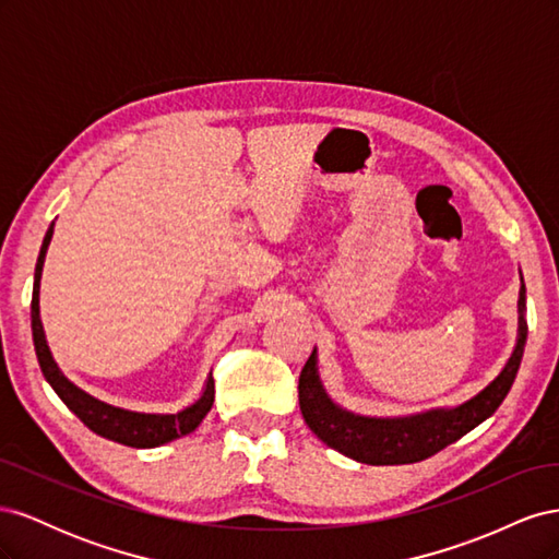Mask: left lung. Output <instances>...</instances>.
<instances>
[{
    "instance_id": "left-lung-1",
    "label": "left lung",
    "mask_w": 559,
    "mask_h": 559,
    "mask_svg": "<svg viewBox=\"0 0 559 559\" xmlns=\"http://www.w3.org/2000/svg\"><path fill=\"white\" fill-rule=\"evenodd\" d=\"M527 302L524 282L518 300V343L501 373L473 399L454 408H433L405 417H364L333 403L317 373V349H312L298 378V403L306 425L329 448L349 460L373 466L415 464L460 441L471 429L485 421L511 392L527 343Z\"/></svg>"
}]
</instances>
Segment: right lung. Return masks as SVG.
Masks as SVG:
<instances>
[{"mask_svg":"<svg viewBox=\"0 0 559 559\" xmlns=\"http://www.w3.org/2000/svg\"><path fill=\"white\" fill-rule=\"evenodd\" d=\"M53 226L56 224H50L46 230V238H44L37 267H35V289H32V337H35L37 359H39L46 382L56 389V394L62 399V403L83 421V425H86L91 431H95L97 436L109 438V441H114V443H121L128 448H158L163 443L175 441V438H179V436L195 431L214 403L212 373L195 403H191L189 408H183L179 413H167V415L132 413L126 408H116V405L97 401L95 396L86 394L83 389H79L74 382H70L62 376V370L58 368L53 354H50V349H48L46 333H44L41 317H39L41 270H44V259H46L50 238H53Z\"/></svg>","mask_w":559,"mask_h":559,"instance_id":"obj_1","label":"right lung"}]
</instances>
